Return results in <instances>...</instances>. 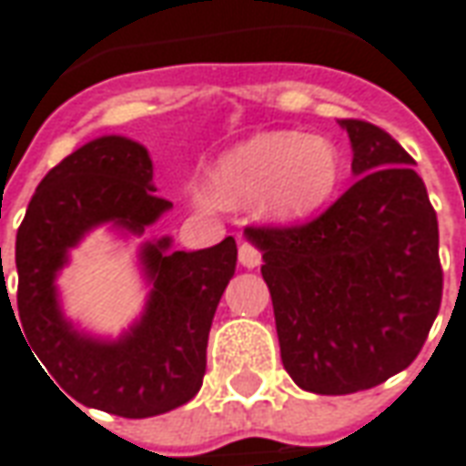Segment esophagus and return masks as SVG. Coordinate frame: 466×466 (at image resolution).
<instances>
[{"instance_id":"obj_1","label":"esophagus","mask_w":466,"mask_h":466,"mask_svg":"<svg viewBox=\"0 0 466 466\" xmlns=\"http://www.w3.org/2000/svg\"><path fill=\"white\" fill-rule=\"evenodd\" d=\"M238 261L240 267H246V269H256L258 264H261V254H258V248H256L254 243H240L238 246Z\"/></svg>"}]
</instances>
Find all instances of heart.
Returning <instances> with one entry per match:
<instances>
[{
  "instance_id": "heart-1",
  "label": "heart",
  "mask_w": 466,
  "mask_h": 466,
  "mask_svg": "<svg viewBox=\"0 0 466 466\" xmlns=\"http://www.w3.org/2000/svg\"><path fill=\"white\" fill-rule=\"evenodd\" d=\"M339 143L318 133L264 130L240 140L210 171V195L228 208L256 199L264 218L277 223L310 218L326 208L343 179Z\"/></svg>"
}]
</instances>
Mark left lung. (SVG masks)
Masks as SVG:
<instances>
[{
    "mask_svg": "<svg viewBox=\"0 0 466 466\" xmlns=\"http://www.w3.org/2000/svg\"><path fill=\"white\" fill-rule=\"evenodd\" d=\"M357 177L320 218L246 228L261 251L284 370L315 395L382 385L426 343L444 274L439 223L413 158L364 120H339Z\"/></svg>",
    "mask_w": 466,
    "mask_h": 466,
    "instance_id": "left-lung-1",
    "label": "left lung"
}]
</instances>
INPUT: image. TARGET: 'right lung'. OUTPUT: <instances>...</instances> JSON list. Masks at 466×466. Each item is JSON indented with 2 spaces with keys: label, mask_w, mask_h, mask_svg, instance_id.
<instances>
[{
  "label": "right lung",
  "mask_w": 466,
  "mask_h": 466,
  "mask_svg": "<svg viewBox=\"0 0 466 466\" xmlns=\"http://www.w3.org/2000/svg\"><path fill=\"white\" fill-rule=\"evenodd\" d=\"M167 210L171 202L153 187L151 156L123 136H102L66 156L27 205L15 246V323L20 320L48 380L86 408L151 418L189 402L202 387L212 318L238 258L233 236L202 251H171L168 236L146 240L138 261L151 292L120 339L74 326L56 287L86 233L109 226L123 236H143Z\"/></svg>",
  "instance_id": "add662e5"
}]
</instances>
